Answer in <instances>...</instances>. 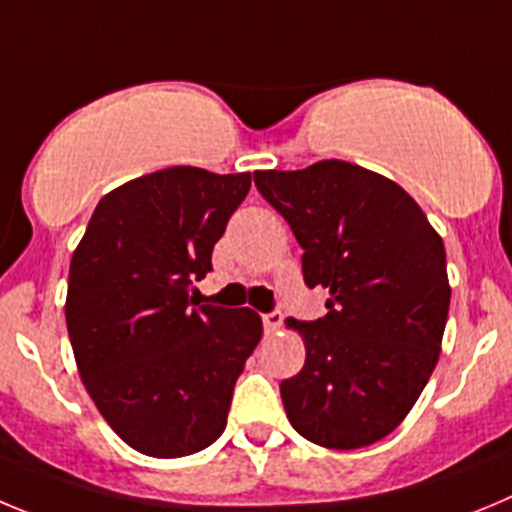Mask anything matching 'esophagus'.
I'll return each instance as SVG.
<instances>
[{
  "mask_svg": "<svg viewBox=\"0 0 512 512\" xmlns=\"http://www.w3.org/2000/svg\"><path fill=\"white\" fill-rule=\"evenodd\" d=\"M262 326H265V334H275V331L283 326V316H280V311L262 313Z\"/></svg>",
  "mask_w": 512,
  "mask_h": 512,
  "instance_id": "esophagus-1",
  "label": "esophagus"
}]
</instances>
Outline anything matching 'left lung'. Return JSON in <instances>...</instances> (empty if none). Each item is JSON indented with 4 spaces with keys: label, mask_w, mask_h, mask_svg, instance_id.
<instances>
[{
    "label": "left lung",
    "mask_w": 512,
    "mask_h": 512,
    "mask_svg": "<svg viewBox=\"0 0 512 512\" xmlns=\"http://www.w3.org/2000/svg\"><path fill=\"white\" fill-rule=\"evenodd\" d=\"M255 186L296 234L308 288L331 296L324 319L288 321L306 362L280 382L285 416L326 449L375 444L439 362L451 298L444 242L398 183L344 160L257 170Z\"/></svg>",
    "instance_id": "left-lung-1"
}]
</instances>
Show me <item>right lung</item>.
I'll list each match as a JSON object with an SVG mask.
<instances>
[{
  "mask_svg": "<svg viewBox=\"0 0 512 512\" xmlns=\"http://www.w3.org/2000/svg\"><path fill=\"white\" fill-rule=\"evenodd\" d=\"M250 186V173L155 170L99 201L71 257L78 375L119 439L147 457H188L222 436L260 342L255 311L209 306L193 288Z\"/></svg>",
  "mask_w": 512,
  "mask_h": 512,
  "instance_id": "add662e5",
  "label": "right lung"
}]
</instances>
